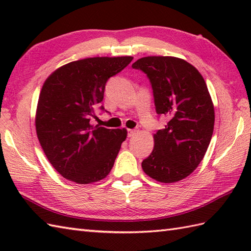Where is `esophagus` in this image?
I'll use <instances>...</instances> for the list:
<instances>
[{
	"label": "esophagus",
	"instance_id": "1",
	"mask_svg": "<svg viewBox=\"0 0 251 251\" xmlns=\"http://www.w3.org/2000/svg\"><path fill=\"white\" fill-rule=\"evenodd\" d=\"M138 134V130L137 129H128L127 130V136L128 137H134V136H136Z\"/></svg>",
	"mask_w": 251,
	"mask_h": 251
}]
</instances>
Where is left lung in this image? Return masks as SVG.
<instances>
[{
	"label": "left lung",
	"instance_id": "left-lung-1",
	"mask_svg": "<svg viewBox=\"0 0 251 251\" xmlns=\"http://www.w3.org/2000/svg\"><path fill=\"white\" fill-rule=\"evenodd\" d=\"M132 68L150 79L156 113L170 119L154 134L142 169L158 182H177L199 166L214 132L215 108L205 79L191 63L172 56L143 57Z\"/></svg>",
	"mask_w": 251,
	"mask_h": 251
}]
</instances>
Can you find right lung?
<instances>
[{
	"instance_id": "1",
	"label": "right lung",
	"mask_w": 251,
	"mask_h": 251,
	"mask_svg": "<svg viewBox=\"0 0 251 251\" xmlns=\"http://www.w3.org/2000/svg\"><path fill=\"white\" fill-rule=\"evenodd\" d=\"M131 60L130 56L85 58L58 68L46 78L35 129L46 157L63 178L88 184L111 172L127 130L89 122L103 100L106 81Z\"/></svg>"
}]
</instances>
